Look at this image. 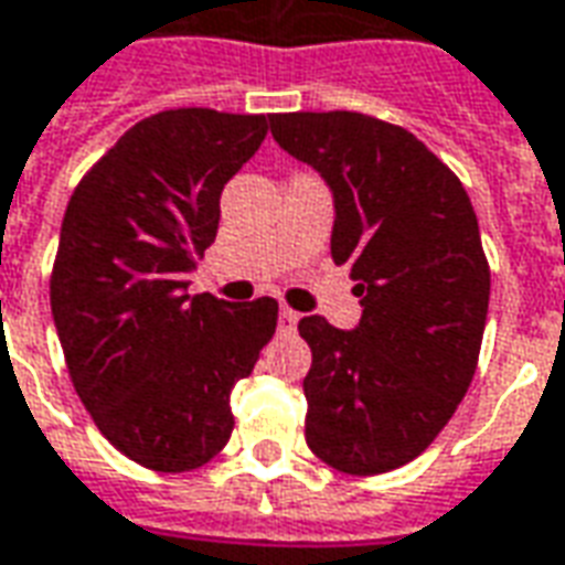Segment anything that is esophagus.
<instances>
[{"mask_svg": "<svg viewBox=\"0 0 565 565\" xmlns=\"http://www.w3.org/2000/svg\"><path fill=\"white\" fill-rule=\"evenodd\" d=\"M295 322H298V313L289 310V307H282V310H279V329H282V332H291Z\"/></svg>", "mask_w": 565, "mask_h": 565, "instance_id": "obj_1", "label": "esophagus"}]
</instances>
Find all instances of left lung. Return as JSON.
<instances>
[{
	"label": "left lung",
	"instance_id": "8db88e82",
	"mask_svg": "<svg viewBox=\"0 0 565 565\" xmlns=\"http://www.w3.org/2000/svg\"><path fill=\"white\" fill-rule=\"evenodd\" d=\"M276 143L332 190V260L363 305L344 332L305 317L310 452L372 477L437 439L477 372L489 264L468 193L412 131L363 113H276Z\"/></svg>",
	"mask_w": 565,
	"mask_h": 565
}]
</instances>
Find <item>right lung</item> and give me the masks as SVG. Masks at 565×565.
<instances>
[{"label": "right lung", "mask_w": 565, "mask_h": 565, "mask_svg": "<svg viewBox=\"0 0 565 565\" xmlns=\"http://www.w3.org/2000/svg\"><path fill=\"white\" fill-rule=\"evenodd\" d=\"M267 116L181 107L141 119L73 190L52 270V317L97 430L143 468L181 473L233 430V384L274 338L279 305L190 295L215 243L221 190Z\"/></svg>", "instance_id": "right-lung-1"}]
</instances>
